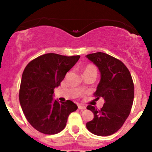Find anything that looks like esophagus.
<instances>
[{"instance_id":"1","label":"esophagus","mask_w":152,"mask_h":152,"mask_svg":"<svg viewBox=\"0 0 152 152\" xmlns=\"http://www.w3.org/2000/svg\"><path fill=\"white\" fill-rule=\"evenodd\" d=\"M78 109H79L80 110H84V109H86V106H82V105H78Z\"/></svg>"}]
</instances>
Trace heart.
Wrapping results in <instances>:
<instances>
[{
  "instance_id": "heart-1",
  "label": "heart",
  "mask_w": 152,
  "mask_h": 152,
  "mask_svg": "<svg viewBox=\"0 0 152 152\" xmlns=\"http://www.w3.org/2000/svg\"><path fill=\"white\" fill-rule=\"evenodd\" d=\"M94 70H96V68L94 67L93 65H88V66H86V67H85L84 70H83V73L86 72V71H88L90 70H94Z\"/></svg>"
}]
</instances>
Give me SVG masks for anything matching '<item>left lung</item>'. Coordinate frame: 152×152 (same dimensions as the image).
I'll use <instances>...</instances> for the list:
<instances>
[{"label": "left lung", "instance_id": "8db88e82", "mask_svg": "<svg viewBox=\"0 0 152 152\" xmlns=\"http://www.w3.org/2000/svg\"><path fill=\"white\" fill-rule=\"evenodd\" d=\"M86 57L98 67L101 74L94 95L96 99L102 97L104 100L100 110L87 106L94 116L87 122L86 128L95 135H111L121 128L130 114L134 95L133 80L126 66L111 56L97 52Z\"/></svg>", "mask_w": 152, "mask_h": 152}]
</instances>
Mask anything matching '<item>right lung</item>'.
<instances>
[{
    "label": "right lung",
    "mask_w": 152,
    "mask_h": 152,
    "mask_svg": "<svg viewBox=\"0 0 152 152\" xmlns=\"http://www.w3.org/2000/svg\"><path fill=\"white\" fill-rule=\"evenodd\" d=\"M79 58L46 53L31 61L24 69L19 101L26 119L38 132L59 133L65 128L69 114L78 109L70 100L54 101L53 90Z\"/></svg>",
    "instance_id": "1"
}]
</instances>
